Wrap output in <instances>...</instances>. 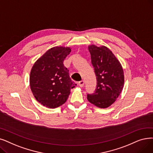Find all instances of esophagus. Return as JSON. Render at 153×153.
<instances>
[{
  "label": "esophagus",
  "instance_id": "34e87169",
  "mask_svg": "<svg viewBox=\"0 0 153 153\" xmlns=\"http://www.w3.org/2000/svg\"><path fill=\"white\" fill-rule=\"evenodd\" d=\"M78 85H79V86H80L81 88L84 87V81H79V82H78Z\"/></svg>",
  "mask_w": 153,
  "mask_h": 153
}]
</instances>
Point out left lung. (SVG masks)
<instances>
[{"mask_svg":"<svg viewBox=\"0 0 153 153\" xmlns=\"http://www.w3.org/2000/svg\"><path fill=\"white\" fill-rule=\"evenodd\" d=\"M91 63L97 79V87L88 100L101 108H106L114 102L123 90L124 77L121 64L112 52L105 46L94 45L88 48Z\"/></svg>","mask_w":153,"mask_h":153,"instance_id":"left-lung-1","label":"left lung"}]
</instances>
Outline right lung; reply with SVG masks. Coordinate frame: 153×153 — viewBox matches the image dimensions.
Here are the masks:
<instances>
[{
	"label": "right lung",
	"mask_w": 153,
	"mask_h": 153,
	"mask_svg": "<svg viewBox=\"0 0 153 153\" xmlns=\"http://www.w3.org/2000/svg\"><path fill=\"white\" fill-rule=\"evenodd\" d=\"M71 51L69 48H52L38 59L31 69L32 92L39 103L48 108L64 104L71 90L77 85L72 81L69 70L63 64Z\"/></svg>",
	"instance_id": "obj_1"
}]
</instances>
